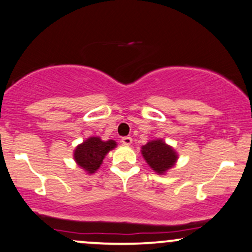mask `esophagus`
I'll list each match as a JSON object with an SVG mask.
<instances>
[{
	"label": "esophagus",
	"instance_id": "1",
	"mask_svg": "<svg viewBox=\"0 0 252 252\" xmlns=\"http://www.w3.org/2000/svg\"><path fill=\"white\" fill-rule=\"evenodd\" d=\"M121 142L123 143L124 145H130L132 143V138L129 136H126V137H122V139H121Z\"/></svg>",
	"mask_w": 252,
	"mask_h": 252
}]
</instances>
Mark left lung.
<instances>
[{"label":"left lung","mask_w":252,"mask_h":252,"mask_svg":"<svg viewBox=\"0 0 252 252\" xmlns=\"http://www.w3.org/2000/svg\"><path fill=\"white\" fill-rule=\"evenodd\" d=\"M142 154L152 170L159 174L173 166L178 158L174 150L160 139L151 141L143 146Z\"/></svg>","instance_id":"obj_1"}]
</instances>
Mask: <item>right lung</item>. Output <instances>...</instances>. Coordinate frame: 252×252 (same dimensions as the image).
Wrapping results in <instances>:
<instances>
[{
    "label": "right lung",
    "instance_id": "right-lung-1",
    "mask_svg": "<svg viewBox=\"0 0 252 252\" xmlns=\"http://www.w3.org/2000/svg\"><path fill=\"white\" fill-rule=\"evenodd\" d=\"M115 146L114 141L103 142L98 137H91L75 149L74 159L88 173H94L102 164L104 156Z\"/></svg>",
    "mask_w": 252,
    "mask_h": 252
}]
</instances>
